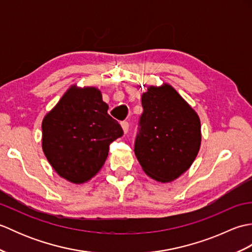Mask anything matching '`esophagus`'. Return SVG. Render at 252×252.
I'll use <instances>...</instances> for the list:
<instances>
[{
  "label": "esophagus",
  "mask_w": 252,
  "mask_h": 252,
  "mask_svg": "<svg viewBox=\"0 0 252 252\" xmlns=\"http://www.w3.org/2000/svg\"><path fill=\"white\" fill-rule=\"evenodd\" d=\"M121 126H122L123 133H125V134H126L127 131H129V123H127L126 121H123V122H121Z\"/></svg>",
  "instance_id": "1"
}]
</instances>
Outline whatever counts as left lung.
Masks as SVG:
<instances>
[{"label":"left lung","instance_id":"left-lung-1","mask_svg":"<svg viewBox=\"0 0 252 252\" xmlns=\"http://www.w3.org/2000/svg\"><path fill=\"white\" fill-rule=\"evenodd\" d=\"M143 115L134 153L149 178L170 183L186 172L201 145L195 109L169 83L148 85L142 94Z\"/></svg>","mask_w":252,"mask_h":252}]
</instances>
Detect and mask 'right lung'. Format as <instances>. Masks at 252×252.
<instances>
[{"label":"right lung","mask_w":252,"mask_h":252,"mask_svg":"<svg viewBox=\"0 0 252 252\" xmlns=\"http://www.w3.org/2000/svg\"><path fill=\"white\" fill-rule=\"evenodd\" d=\"M98 88L72 84L42 121V149L61 178L73 184L92 180L122 136Z\"/></svg>","instance_id":"obj_1"}]
</instances>
